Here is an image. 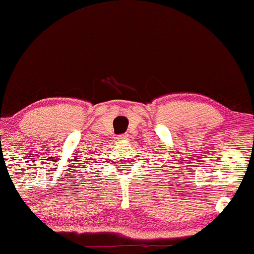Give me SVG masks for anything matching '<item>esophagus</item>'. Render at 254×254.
Masks as SVG:
<instances>
[{"label": "esophagus", "instance_id": "34e87169", "mask_svg": "<svg viewBox=\"0 0 254 254\" xmlns=\"http://www.w3.org/2000/svg\"><path fill=\"white\" fill-rule=\"evenodd\" d=\"M129 135L128 134H120V135H118V140H120V141H124V140H127Z\"/></svg>", "mask_w": 254, "mask_h": 254}]
</instances>
